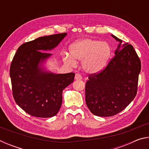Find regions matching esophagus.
I'll return each instance as SVG.
<instances>
[{
    "label": "esophagus",
    "instance_id": "34e87169",
    "mask_svg": "<svg viewBox=\"0 0 149 149\" xmlns=\"http://www.w3.org/2000/svg\"><path fill=\"white\" fill-rule=\"evenodd\" d=\"M75 79L76 80H81L82 79V76L79 74H76L75 75Z\"/></svg>",
    "mask_w": 149,
    "mask_h": 149
}]
</instances>
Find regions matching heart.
I'll return each instance as SVG.
<instances>
[{"label":"heart","instance_id":"heart-1","mask_svg":"<svg viewBox=\"0 0 149 149\" xmlns=\"http://www.w3.org/2000/svg\"><path fill=\"white\" fill-rule=\"evenodd\" d=\"M70 52L74 59L83 61V68L90 74L101 71L112 55V49L108 42L92 39H84L75 42L70 46ZM72 57L65 54L63 60L65 64L74 67L76 65V61Z\"/></svg>","mask_w":149,"mask_h":149}]
</instances>
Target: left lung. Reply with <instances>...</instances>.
I'll use <instances>...</instances> for the list:
<instances>
[{
	"label": "left lung",
	"instance_id": "1",
	"mask_svg": "<svg viewBox=\"0 0 149 149\" xmlns=\"http://www.w3.org/2000/svg\"><path fill=\"white\" fill-rule=\"evenodd\" d=\"M120 43L114 56L99 73L89 75L85 84V101L97 116H112L122 112L134 99L137 92L141 60L132 45L114 35Z\"/></svg>",
	"mask_w": 149,
	"mask_h": 149
}]
</instances>
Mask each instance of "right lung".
I'll use <instances>...</instances> for the list:
<instances>
[{
	"label": "right lung",
	"instance_id": "right-lung-1",
	"mask_svg": "<svg viewBox=\"0 0 149 149\" xmlns=\"http://www.w3.org/2000/svg\"><path fill=\"white\" fill-rule=\"evenodd\" d=\"M66 33L39 37L22 44L12 60L10 76L12 95L16 104L35 117L50 118L61 107L62 91L73 83L74 73L54 74L43 71L42 62L52 54Z\"/></svg>",
	"mask_w": 149,
	"mask_h": 149
}]
</instances>
